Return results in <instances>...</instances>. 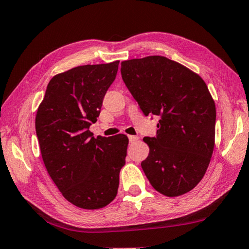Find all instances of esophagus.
<instances>
[{
  "instance_id": "1",
  "label": "esophagus",
  "mask_w": 249,
  "mask_h": 249,
  "mask_svg": "<svg viewBox=\"0 0 249 249\" xmlns=\"http://www.w3.org/2000/svg\"><path fill=\"white\" fill-rule=\"evenodd\" d=\"M128 139H129V142H137V140L139 139V137L138 136H128Z\"/></svg>"
}]
</instances>
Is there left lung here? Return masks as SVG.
I'll use <instances>...</instances> for the list:
<instances>
[{
    "instance_id": "8db88e82",
    "label": "left lung",
    "mask_w": 249,
    "mask_h": 249,
    "mask_svg": "<svg viewBox=\"0 0 249 249\" xmlns=\"http://www.w3.org/2000/svg\"><path fill=\"white\" fill-rule=\"evenodd\" d=\"M126 87L146 116L159 115L157 136L144 137L149 155L142 168L157 192L184 195L197 186L214 148L215 105L199 75L170 58L123 61Z\"/></svg>"
}]
</instances>
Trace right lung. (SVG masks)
Returning a JSON list of instances; mask_svg holds the SVG:
<instances>
[{
  "label": "right lung",
  "mask_w": 249,
  "mask_h": 249,
  "mask_svg": "<svg viewBox=\"0 0 249 249\" xmlns=\"http://www.w3.org/2000/svg\"><path fill=\"white\" fill-rule=\"evenodd\" d=\"M120 61L83 65L50 80L36 115V132L50 178L66 200L100 209L114 199L128 138L93 137L89 127L116 77Z\"/></svg>",
  "instance_id": "add662e5"
}]
</instances>
